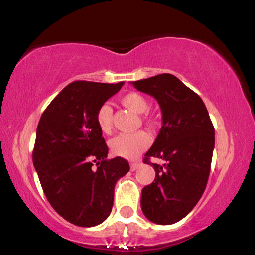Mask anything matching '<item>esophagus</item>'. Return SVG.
Here are the masks:
<instances>
[{"instance_id":"obj_1","label":"esophagus","mask_w":255,"mask_h":255,"mask_svg":"<svg viewBox=\"0 0 255 255\" xmlns=\"http://www.w3.org/2000/svg\"><path fill=\"white\" fill-rule=\"evenodd\" d=\"M139 166H140L139 163H131L130 168H131V171H135Z\"/></svg>"}]
</instances>
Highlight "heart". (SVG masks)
Instances as JSON below:
<instances>
[{"label": "heart", "instance_id": "obj_1", "mask_svg": "<svg viewBox=\"0 0 255 255\" xmlns=\"http://www.w3.org/2000/svg\"><path fill=\"white\" fill-rule=\"evenodd\" d=\"M121 103L128 110L135 114H145L148 109V102L145 96L138 92H128L122 96ZM145 120L153 124L156 120L145 115ZM96 122L99 130L104 133H110L114 124V111L109 104H102L96 112ZM150 135L145 131H138L134 133H121L112 138L109 143L110 150L115 156L125 158V159H135L150 144Z\"/></svg>", "mask_w": 255, "mask_h": 255}]
</instances>
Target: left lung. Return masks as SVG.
I'll return each instance as SVG.
<instances>
[{"label": "left lung", "mask_w": 255, "mask_h": 255, "mask_svg": "<svg viewBox=\"0 0 255 255\" xmlns=\"http://www.w3.org/2000/svg\"><path fill=\"white\" fill-rule=\"evenodd\" d=\"M157 99L163 127L144 158L156 171L141 191L140 205L152 223L171 225L186 217L203 196L211 171L214 128L203 99L171 74L132 82ZM165 160L151 163L149 158Z\"/></svg>", "instance_id": "8db88e82"}]
</instances>
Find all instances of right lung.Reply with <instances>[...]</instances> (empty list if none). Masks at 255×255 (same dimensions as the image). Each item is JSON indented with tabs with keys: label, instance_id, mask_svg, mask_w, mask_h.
<instances>
[{
	"label": "right lung",
	"instance_id": "add662e5",
	"mask_svg": "<svg viewBox=\"0 0 255 255\" xmlns=\"http://www.w3.org/2000/svg\"><path fill=\"white\" fill-rule=\"evenodd\" d=\"M123 84L72 82L39 120L32 163L49 203L76 226H96L110 216L115 185L130 171L124 158L108 159L96 122L98 108Z\"/></svg>",
	"mask_w": 255,
	"mask_h": 255
}]
</instances>
